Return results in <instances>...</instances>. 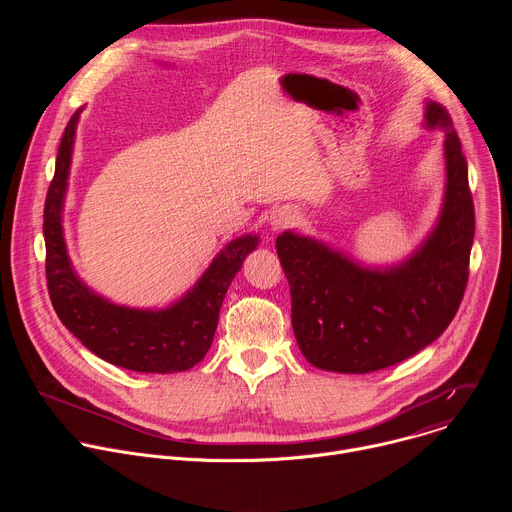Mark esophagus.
I'll return each instance as SVG.
<instances>
[{"mask_svg": "<svg viewBox=\"0 0 512 512\" xmlns=\"http://www.w3.org/2000/svg\"><path fill=\"white\" fill-rule=\"evenodd\" d=\"M296 218H298L296 208H291V206H279V208H275V210L271 212L269 225H271L273 231H281V229H287V227L294 225Z\"/></svg>", "mask_w": 512, "mask_h": 512, "instance_id": "34e87169", "label": "esophagus"}]
</instances>
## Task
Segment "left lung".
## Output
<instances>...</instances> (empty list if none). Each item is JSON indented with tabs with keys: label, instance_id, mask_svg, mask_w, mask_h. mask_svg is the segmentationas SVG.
I'll list each match as a JSON object with an SVG mask.
<instances>
[{
	"label": "left lung",
	"instance_id": "left-lung-1",
	"mask_svg": "<svg viewBox=\"0 0 512 512\" xmlns=\"http://www.w3.org/2000/svg\"><path fill=\"white\" fill-rule=\"evenodd\" d=\"M427 125L446 131V202L437 229L407 263L371 271L294 233L275 241L291 326L318 369L364 375L393 367L440 336L462 304L474 241L468 164L444 105H427Z\"/></svg>",
	"mask_w": 512,
	"mask_h": 512
}]
</instances>
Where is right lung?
Instances as JSON below:
<instances>
[{"mask_svg":"<svg viewBox=\"0 0 512 512\" xmlns=\"http://www.w3.org/2000/svg\"><path fill=\"white\" fill-rule=\"evenodd\" d=\"M79 113L64 127L44 204L46 285L54 312L91 352L117 367L137 373L188 371L208 352L227 289L259 241L251 235L235 239L212 261L190 294L168 310H129L95 296L72 273L60 227Z\"/></svg>","mask_w":512,"mask_h":512,"instance_id":"1","label":"right lung"}]
</instances>
